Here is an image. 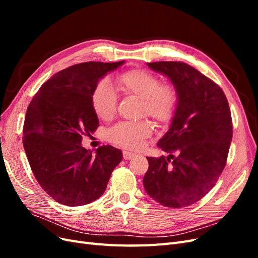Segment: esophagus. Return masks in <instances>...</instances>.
Masks as SVG:
<instances>
[{
  "label": "esophagus",
  "mask_w": 258,
  "mask_h": 258,
  "mask_svg": "<svg viewBox=\"0 0 258 258\" xmlns=\"http://www.w3.org/2000/svg\"><path fill=\"white\" fill-rule=\"evenodd\" d=\"M122 156H123V159L124 160H129L131 158H134L136 154L135 153H131V152H128V151H123L122 152Z\"/></svg>",
  "instance_id": "34e87169"
}]
</instances>
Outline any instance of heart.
<instances>
[{"instance_id": "obj_1", "label": "heart", "mask_w": 258, "mask_h": 258, "mask_svg": "<svg viewBox=\"0 0 258 258\" xmlns=\"http://www.w3.org/2000/svg\"><path fill=\"white\" fill-rule=\"evenodd\" d=\"M119 89L127 96L142 100L141 112L157 123H168L173 118L177 107V91L170 83H160L158 76L145 70H129L117 77ZM93 111L99 118L111 119L116 113L117 96L107 81L100 82L91 96ZM152 135V126L147 120L137 122L120 121L107 131L111 142L129 150L142 145L144 139Z\"/></svg>"}]
</instances>
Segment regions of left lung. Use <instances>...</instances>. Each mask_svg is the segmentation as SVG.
I'll use <instances>...</instances> for the list:
<instances>
[{"instance_id":"obj_1","label":"left lung","mask_w":258,"mask_h":258,"mask_svg":"<svg viewBox=\"0 0 258 258\" xmlns=\"http://www.w3.org/2000/svg\"><path fill=\"white\" fill-rule=\"evenodd\" d=\"M147 66L169 77L178 100L171 126L157 143L170 155L146 157L143 185L160 205L185 208L213 188L226 166L232 139L229 104L220 86L184 62Z\"/></svg>"}]
</instances>
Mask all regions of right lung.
Segmentation results:
<instances>
[{
    "instance_id": "1",
    "label": "right lung",
    "mask_w": 258,
    "mask_h": 258,
    "mask_svg": "<svg viewBox=\"0 0 258 258\" xmlns=\"http://www.w3.org/2000/svg\"><path fill=\"white\" fill-rule=\"evenodd\" d=\"M124 61L84 62L69 67L42 85L31 101L22 143L38 184L61 205H88L102 196L122 153L111 145L93 154L82 146L84 136L99 127L91 104L100 79Z\"/></svg>"
}]
</instances>
